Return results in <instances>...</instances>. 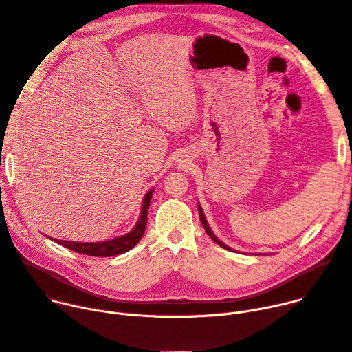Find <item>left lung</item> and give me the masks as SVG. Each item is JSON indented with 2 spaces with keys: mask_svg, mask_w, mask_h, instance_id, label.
Wrapping results in <instances>:
<instances>
[{
  "mask_svg": "<svg viewBox=\"0 0 352 352\" xmlns=\"http://www.w3.org/2000/svg\"><path fill=\"white\" fill-rule=\"evenodd\" d=\"M198 212H199V218H201V222H202V226H204V229H205V232L208 233V236L212 239L215 243H218L221 248H223V249H226V250H232L229 246H226L225 243H222L215 235H214V232L210 230V228L208 226V222H206V219H205V217H204V212H202V208L198 205Z\"/></svg>",
  "mask_w": 352,
  "mask_h": 352,
  "instance_id": "1",
  "label": "left lung"
}]
</instances>
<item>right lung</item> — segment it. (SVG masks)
I'll list each match as a JSON object with an SVG mask.
<instances>
[{"label": "right lung", "mask_w": 352, "mask_h": 352, "mask_svg": "<svg viewBox=\"0 0 352 352\" xmlns=\"http://www.w3.org/2000/svg\"><path fill=\"white\" fill-rule=\"evenodd\" d=\"M153 197V190L148 191L144 197L143 201V208H142V215H140V219L134 229L127 233L124 236L120 238H114L111 241L106 242H98V243H82V242H70V241H56V243L74 250L76 253H83L89 256H99V257H109V256H116V254H122L129 252L131 248H134L140 239H142L143 233L147 226V214H148V208H150V201Z\"/></svg>", "instance_id": "1"}]
</instances>
